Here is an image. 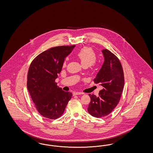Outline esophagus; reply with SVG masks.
Segmentation results:
<instances>
[{
	"mask_svg": "<svg viewBox=\"0 0 153 153\" xmlns=\"http://www.w3.org/2000/svg\"><path fill=\"white\" fill-rule=\"evenodd\" d=\"M81 94H83L80 93V92H74L73 93L74 95H81Z\"/></svg>",
	"mask_w": 153,
	"mask_h": 153,
	"instance_id": "esophagus-1",
	"label": "esophagus"
}]
</instances>
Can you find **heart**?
<instances>
[{"mask_svg": "<svg viewBox=\"0 0 153 153\" xmlns=\"http://www.w3.org/2000/svg\"><path fill=\"white\" fill-rule=\"evenodd\" d=\"M76 56L83 67L91 66L97 60V56L95 51L90 47H84L82 48L77 52ZM65 60L63 65H65Z\"/></svg>", "mask_w": 153, "mask_h": 153, "instance_id": "heart-1", "label": "heart"}]
</instances>
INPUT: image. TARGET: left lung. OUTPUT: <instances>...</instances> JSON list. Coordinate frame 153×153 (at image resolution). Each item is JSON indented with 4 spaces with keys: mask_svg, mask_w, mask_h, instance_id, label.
I'll return each instance as SVG.
<instances>
[{
    "mask_svg": "<svg viewBox=\"0 0 153 153\" xmlns=\"http://www.w3.org/2000/svg\"><path fill=\"white\" fill-rule=\"evenodd\" d=\"M102 53L104 62L94 81L103 88L98 97L88 94L91 102L88 111L97 118L107 116L113 111L120 102L125 83L123 71L118 58L107 49L102 50Z\"/></svg>",
    "mask_w": 153,
    "mask_h": 153,
    "instance_id": "8db88e82",
    "label": "left lung"
}]
</instances>
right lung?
Wrapping results in <instances>:
<instances>
[{
	"mask_svg": "<svg viewBox=\"0 0 153 153\" xmlns=\"http://www.w3.org/2000/svg\"><path fill=\"white\" fill-rule=\"evenodd\" d=\"M75 45L56 46L43 51L33 60L27 74V89L37 111L55 120L63 114L72 94L65 92L55 82L67 56Z\"/></svg>",
	"mask_w": 153,
	"mask_h": 153,
	"instance_id": "obj_1",
	"label": "right lung"
}]
</instances>
